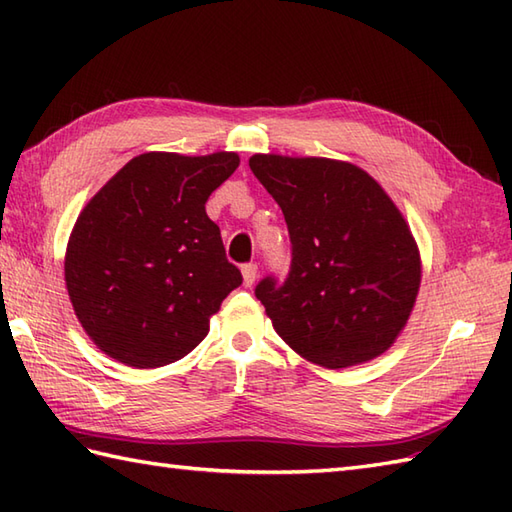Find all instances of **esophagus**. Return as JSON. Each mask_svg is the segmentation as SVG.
I'll use <instances>...</instances> for the list:
<instances>
[{"label":"esophagus","mask_w":512,"mask_h":512,"mask_svg":"<svg viewBox=\"0 0 512 512\" xmlns=\"http://www.w3.org/2000/svg\"><path fill=\"white\" fill-rule=\"evenodd\" d=\"M242 277H244V286L250 288L257 281V266L255 264H246L242 266Z\"/></svg>","instance_id":"obj_1"}]
</instances>
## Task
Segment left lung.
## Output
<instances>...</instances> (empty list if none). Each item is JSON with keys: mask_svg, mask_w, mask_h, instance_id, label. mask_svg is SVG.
Masks as SVG:
<instances>
[{"mask_svg": "<svg viewBox=\"0 0 512 512\" xmlns=\"http://www.w3.org/2000/svg\"><path fill=\"white\" fill-rule=\"evenodd\" d=\"M248 165L284 211L292 242L286 284L268 277L255 290L277 334L328 369L385 354L405 330L422 279L405 215L352 162L255 154Z\"/></svg>", "mask_w": 512, "mask_h": 512, "instance_id": "8db88e82", "label": "left lung"}]
</instances>
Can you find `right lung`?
I'll return each instance as SVG.
<instances>
[{
  "label": "right lung",
  "instance_id": "add662e5",
  "mask_svg": "<svg viewBox=\"0 0 512 512\" xmlns=\"http://www.w3.org/2000/svg\"><path fill=\"white\" fill-rule=\"evenodd\" d=\"M237 167L235 151H147L76 217L65 288L85 334L114 361L136 369L180 361L242 284L204 206Z\"/></svg>",
  "mask_w": 512,
  "mask_h": 512
}]
</instances>
